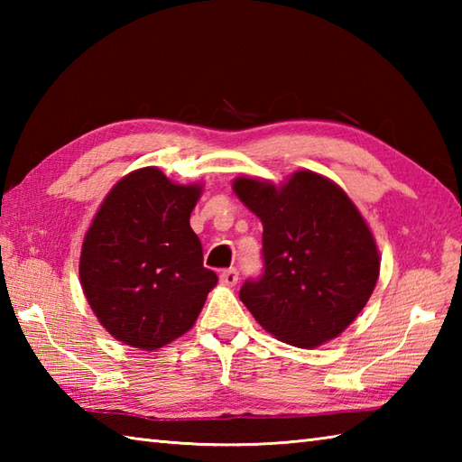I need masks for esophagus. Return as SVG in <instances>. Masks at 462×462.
<instances>
[{
    "instance_id": "1",
    "label": "esophagus",
    "mask_w": 462,
    "mask_h": 462,
    "mask_svg": "<svg viewBox=\"0 0 462 462\" xmlns=\"http://www.w3.org/2000/svg\"><path fill=\"white\" fill-rule=\"evenodd\" d=\"M220 280L226 286H236L238 283V270L236 268H226L220 273Z\"/></svg>"
}]
</instances>
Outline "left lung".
I'll list each match as a JSON object with an SVG mask.
<instances>
[{
    "label": "left lung",
    "mask_w": 462,
    "mask_h": 462,
    "mask_svg": "<svg viewBox=\"0 0 462 462\" xmlns=\"http://www.w3.org/2000/svg\"><path fill=\"white\" fill-rule=\"evenodd\" d=\"M234 192L263 224V268L242 283L244 306L290 346L316 347L337 337L379 278L375 240L356 204L310 171L282 189L240 176Z\"/></svg>",
    "instance_id": "obj_1"
}]
</instances>
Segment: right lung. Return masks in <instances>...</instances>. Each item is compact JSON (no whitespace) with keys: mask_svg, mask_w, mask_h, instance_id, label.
Returning a JSON list of instances; mask_svg holds the SVG:
<instances>
[{"mask_svg":"<svg viewBox=\"0 0 462 462\" xmlns=\"http://www.w3.org/2000/svg\"><path fill=\"white\" fill-rule=\"evenodd\" d=\"M199 186L134 171L106 194L87 232L79 276L87 301L113 337L152 351L189 331L218 276L202 263L190 228Z\"/></svg>","mask_w":462,"mask_h":462,"instance_id":"obj_1","label":"right lung"}]
</instances>
